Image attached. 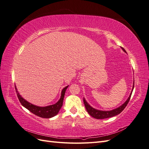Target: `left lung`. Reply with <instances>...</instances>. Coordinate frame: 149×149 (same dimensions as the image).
I'll return each instance as SVG.
<instances>
[{
  "label": "left lung",
  "mask_w": 149,
  "mask_h": 149,
  "mask_svg": "<svg viewBox=\"0 0 149 149\" xmlns=\"http://www.w3.org/2000/svg\"><path fill=\"white\" fill-rule=\"evenodd\" d=\"M121 49H123V50L125 53H127V52H126V51L123 48L121 47ZM134 83H133V86H132V91H131V92H130V95H129V97L127 98V100H126L120 106L116 108V109H112V110H111V111H101V110L96 109H95V108H94L92 106H90L89 104L88 103V102L86 101V100H85V98L84 97L83 98V102H84L86 109L88 112L90 116H91L93 118L97 119L109 118H111V117H113V116L118 115L124 109V108L126 107V106L127 105V104H128V102L130 100V97H131L133 89H134Z\"/></svg>",
  "instance_id": "left-lung-1"
}]
</instances>
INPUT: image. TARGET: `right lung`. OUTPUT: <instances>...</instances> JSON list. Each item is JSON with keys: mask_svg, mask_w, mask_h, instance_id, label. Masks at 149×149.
<instances>
[{"mask_svg": "<svg viewBox=\"0 0 149 149\" xmlns=\"http://www.w3.org/2000/svg\"><path fill=\"white\" fill-rule=\"evenodd\" d=\"M68 86H66V87H65L62 89L61 93V97L57 102L52 105L41 107V106L34 105L33 104H31L29 101L25 100V99L24 97H22V96L19 94V91H17L16 86H15L18 98H19V100L20 103L22 104V105L24 107H25L26 109L29 110L31 112H32L33 114L37 115L42 118H51L58 114V113L59 112L61 109V107L63 106L65 94L66 89Z\"/></svg>", "mask_w": 149, "mask_h": 149, "instance_id": "obj_1", "label": "right lung"}]
</instances>
